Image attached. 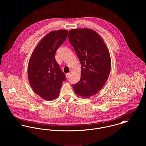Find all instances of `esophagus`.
Masks as SVG:
<instances>
[{"instance_id": "obj_1", "label": "esophagus", "mask_w": 146, "mask_h": 146, "mask_svg": "<svg viewBox=\"0 0 146 146\" xmlns=\"http://www.w3.org/2000/svg\"><path fill=\"white\" fill-rule=\"evenodd\" d=\"M70 73H67L66 74V78L67 79H68V78H69V76H70Z\"/></svg>"}]
</instances>
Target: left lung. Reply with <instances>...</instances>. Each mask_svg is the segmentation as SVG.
I'll return each instance as SVG.
<instances>
[{
  "instance_id": "obj_1",
  "label": "left lung",
  "mask_w": 146,
  "mask_h": 146,
  "mask_svg": "<svg viewBox=\"0 0 146 146\" xmlns=\"http://www.w3.org/2000/svg\"><path fill=\"white\" fill-rule=\"evenodd\" d=\"M68 39L81 63V78L72 85L75 94L89 98L98 93L108 79L111 61L104 39L90 29L70 30Z\"/></svg>"
}]
</instances>
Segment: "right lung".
<instances>
[{
    "mask_svg": "<svg viewBox=\"0 0 146 146\" xmlns=\"http://www.w3.org/2000/svg\"><path fill=\"white\" fill-rule=\"evenodd\" d=\"M66 30L52 31L44 36L34 49L28 64V79L34 92L52 101L59 96L66 76L56 61L57 49L67 38Z\"/></svg>",
    "mask_w": 146,
    "mask_h": 146,
    "instance_id": "right-lung-1",
    "label": "right lung"
}]
</instances>
